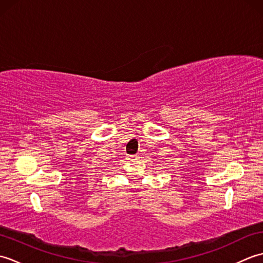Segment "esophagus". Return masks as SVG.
<instances>
[{
  "label": "esophagus",
  "mask_w": 263,
  "mask_h": 263,
  "mask_svg": "<svg viewBox=\"0 0 263 263\" xmlns=\"http://www.w3.org/2000/svg\"><path fill=\"white\" fill-rule=\"evenodd\" d=\"M138 157V155H128L127 156V159L128 160H133V159H136Z\"/></svg>",
  "instance_id": "obj_1"
}]
</instances>
